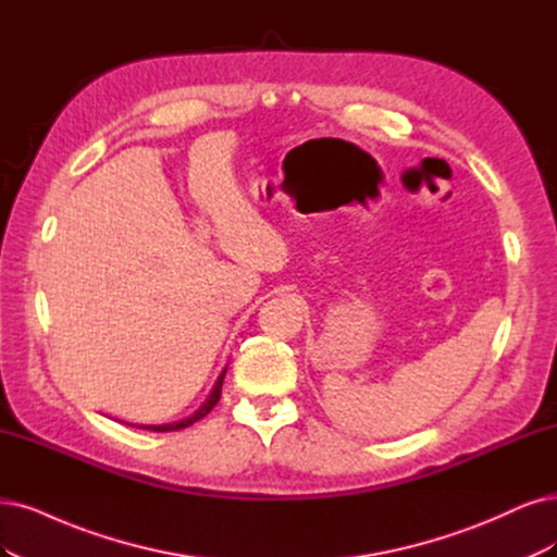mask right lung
I'll return each mask as SVG.
<instances>
[{
	"label": "right lung",
	"instance_id": "right-lung-1",
	"mask_svg": "<svg viewBox=\"0 0 557 557\" xmlns=\"http://www.w3.org/2000/svg\"><path fill=\"white\" fill-rule=\"evenodd\" d=\"M224 374H226V369L224 372L220 374V379H218V383H215V387L211 389V395H209V399H206L203 404H201V408L197 410L195 416H190L188 420H181V422H174V424H149V426H144L141 424V429H151V431H178V429H185V426H190V424H195L197 420H201V418H206L213 410V406L220 401V395H222V381H224Z\"/></svg>",
	"mask_w": 557,
	"mask_h": 557
}]
</instances>
